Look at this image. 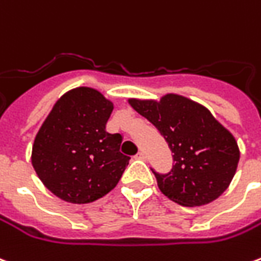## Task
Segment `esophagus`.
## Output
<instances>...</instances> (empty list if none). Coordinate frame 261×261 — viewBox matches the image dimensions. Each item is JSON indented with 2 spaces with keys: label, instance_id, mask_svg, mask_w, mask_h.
I'll return each instance as SVG.
<instances>
[{
  "label": "esophagus",
  "instance_id": "34e87169",
  "mask_svg": "<svg viewBox=\"0 0 261 261\" xmlns=\"http://www.w3.org/2000/svg\"><path fill=\"white\" fill-rule=\"evenodd\" d=\"M136 158L137 160H145V152H144V151H140L136 155Z\"/></svg>",
  "mask_w": 261,
  "mask_h": 261
}]
</instances>
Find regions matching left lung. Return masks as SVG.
<instances>
[{"label": "left lung", "instance_id": "left-lung-1", "mask_svg": "<svg viewBox=\"0 0 261 261\" xmlns=\"http://www.w3.org/2000/svg\"><path fill=\"white\" fill-rule=\"evenodd\" d=\"M128 103L155 125L174 152L168 174L152 171L162 194L182 206H202L218 199L230 185L240 158L232 133L205 106L179 94L128 99Z\"/></svg>", "mask_w": 261, "mask_h": 261}]
</instances>
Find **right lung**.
<instances>
[{"label": "right lung", "instance_id": "add662e5", "mask_svg": "<svg viewBox=\"0 0 261 261\" xmlns=\"http://www.w3.org/2000/svg\"><path fill=\"white\" fill-rule=\"evenodd\" d=\"M113 103L96 89L76 87L58 100L32 145V167L62 200L90 203L116 187L130 156L123 137L106 131Z\"/></svg>", "mask_w": 261, "mask_h": 261}]
</instances>
